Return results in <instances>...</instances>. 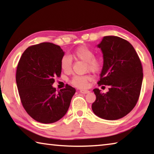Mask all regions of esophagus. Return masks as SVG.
Wrapping results in <instances>:
<instances>
[{
	"mask_svg": "<svg viewBox=\"0 0 154 154\" xmlns=\"http://www.w3.org/2000/svg\"><path fill=\"white\" fill-rule=\"evenodd\" d=\"M79 92H80L81 93H82V94H88V93L90 92V91L85 90H80Z\"/></svg>",
	"mask_w": 154,
	"mask_h": 154,
	"instance_id": "esophagus-1",
	"label": "esophagus"
}]
</instances>
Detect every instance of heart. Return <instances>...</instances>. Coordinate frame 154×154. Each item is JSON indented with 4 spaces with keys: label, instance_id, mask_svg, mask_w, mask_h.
<instances>
[{
    "label": "heart",
    "instance_id": "obj_1",
    "mask_svg": "<svg viewBox=\"0 0 154 154\" xmlns=\"http://www.w3.org/2000/svg\"><path fill=\"white\" fill-rule=\"evenodd\" d=\"M72 56L75 58L85 62V70L92 72H98L103 66V61L100 58L94 56V51L88 46L83 45L75 49ZM61 69L66 73L70 72L72 70L71 58L68 56L62 57L60 60ZM91 80L89 75H76L72 78L71 83L75 87L79 88H85Z\"/></svg>",
    "mask_w": 154,
    "mask_h": 154
}]
</instances>
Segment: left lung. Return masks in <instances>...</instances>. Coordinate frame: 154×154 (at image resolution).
Wrapping results in <instances>:
<instances>
[{
	"label": "left lung",
	"instance_id": "8db88e82",
	"mask_svg": "<svg viewBox=\"0 0 154 154\" xmlns=\"http://www.w3.org/2000/svg\"><path fill=\"white\" fill-rule=\"evenodd\" d=\"M98 47L104 58L98 84L110 88L106 93L94 89L96 98L92 109L99 118L116 120L128 114L138 102L143 77L141 62L133 46L118 36H104Z\"/></svg>",
	"mask_w": 154,
	"mask_h": 154
}]
</instances>
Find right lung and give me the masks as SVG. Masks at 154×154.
I'll use <instances>...</instances> for the list:
<instances>
[{
  "instance_id": "obj_1",
  "label": "right lung",
  "mask_w": 154,
  "mask_h": 154,
  "mask_svg": "<svg viewBox=\"0 0 154 154\" xmlns=\"http://www.w3.org/2000/svg\"><path fill=\"white\" fill-rule=\"evenodd\" d=\"M64 51L51 43L28 47L21 56L16 71V83L21 103L36 122L50 124L58 121L69 109L76 90L66 84L56 91L52 87L60 77Z\"/></svg>"
}]
</instances>
